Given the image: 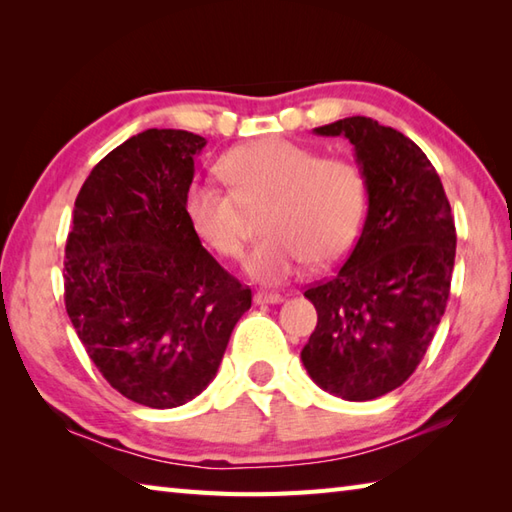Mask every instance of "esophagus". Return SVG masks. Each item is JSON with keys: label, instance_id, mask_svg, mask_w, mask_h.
I'll return each instance as SVG.
<instances>
[{"label": "esophagus", "instance_id": "1", "mask_svg": "<svg viewBox=\"0 0 512 512\" xmlns=\"http://www.w3.org/2000/svg\"><path fill=\"white\" fill-rule=\"evenodd\" d=\"M255 303H259V306H262V303H281L284 301V295H279V292H255Z\"/></svg>", "mask_w": 512, "mask_h": 512}]
</instances>
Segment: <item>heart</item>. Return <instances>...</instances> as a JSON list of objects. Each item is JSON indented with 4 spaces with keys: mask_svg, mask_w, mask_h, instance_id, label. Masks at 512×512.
Listing matches in <instances>:
<instances>
[{
    "mask_svg": "<svg viewBox=\"0 0 512 512\" xmlns=\"http://www.w3.org/2000/svg\"><path fill=\"white\" fill-rule=\"evenodd\" d=\"M217 169L231 189L191 182L184 215L204 246L237 259L246 239L243 206L266 204L268 235L246 259L248 277L259 284H279L308 262L332 264L361 233L367 182L352 160L323 158L317 149L270 136L226 151Z\"/></svg>",
    "mask_w": 512,
    "mask_h": 512,
    "instance_id": "b5f03b06",
    "label": "heart"
}]
</instances>
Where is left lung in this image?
<instances>
[{
	"label": "left lung",
	"mask_w": 512,
	"mask_h": 512,
	"mask_svg": "<svg viewBox=\"0 0 512 512\" xmlns=\"http://www.w3.org/2000/svg\"><path fill=\"white\" fill-rule=\"evenodd\" d=\"M343 136L367 182V217L347 262L306 290L319 321L301 350L321 389L363 402L416 372L447 308L455 262L451 204L424 151L367 116L314 129Z\"/></svg>",
	"instance_id": "8db88e82"
}]
</instances>
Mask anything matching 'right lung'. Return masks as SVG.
I'll use <instances>...</instances> for the list:
<instances>
[{
    "label": "right lung",
    "mask_w": 512,
    "mask_h": 512,
    "mask_svg": "<svg viewBox=\"0 0 512 512\" xmlns=\"http://www.w3.org/2000/svg\"><path fill=\"white\" fill-rule=\"evenodd\" d=\"M204 145L184 129L125 140L83 182L65 244V310L85 352L116 391L151 409L206 389L253 299L184 215Z\"/></svg>",
    "instance_id": "1"
}]
</instances>
